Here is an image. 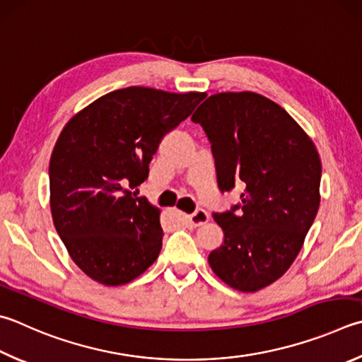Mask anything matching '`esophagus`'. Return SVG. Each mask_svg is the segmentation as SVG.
Instances as JSON below:
<instances>
[{"label": "esophagus", "mask_w": 362, "mask_h": 362, "mask_svg": "<svg viewBox=\"0 0 362 362\" xmlns=\"http://www.w3.org/2000/svg\"><path fill=\"white\" fill-rule=\"evenodd\" d=\"M210 220V216H209V214L206 212V210H202V209H199V210H196L194 214H192V215H188V223L192 226H202V225H206V223Z\"/></svg>", "instance_id": "esophagus-1"}]
</instances>
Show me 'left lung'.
<instances>
[{
    "instance_id": "8db88e82",
    "label": "left lung",
    "mask_w": 362,
    "mask_h": 362,
    "mask_svg": "<svg viewBox=\"0 0 362 362\" xmlns=\"http://www.w3.org/2000/svg\"><path fill=\"white\" fill-rule=\"evenodd\" d=\"M192 120L212 142L221 192L245 187L239 214H214L225 242L209 264L234 290L259 291L290 269L317 216L318 150L284 107L253 91L209 96Z\"/></svg>"
}]
</instances>
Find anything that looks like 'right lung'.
<instances>
[{
	"label": "right lung",
	"mask_w": 362,
	"mask_h": 362,
	"mask_svg": "<svg viewBox=\"0 0 362 362\" xmlns=\"http://www.w3.org/2000/svg\"><path fill=\"white\" fill-rule=\"evenodd\" d=\"M204 98L128 87L98 98L64 124L49 164L52 220L91 280L129 284L158 258L161 212L134 189L147 179L164 134Z\"/></svg>",
	"instance_id": "right-lung-1"
}]
</instances>
